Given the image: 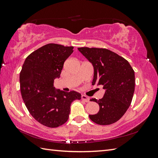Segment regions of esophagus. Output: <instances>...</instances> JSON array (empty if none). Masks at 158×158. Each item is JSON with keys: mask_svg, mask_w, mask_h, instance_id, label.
Returning <instances> with one entry per match:
<instances>
[{"mask_svg": "<svg viewBox=\"0 0 158 158\" xmlns=\"http://www.w3.org/2000/svg\"><path fill=\"white\" fill-rule=\"evenodd\" d=\"M81 99H82L83 100H84V101L86 102H89V98L88 96H85V95H82V96H81Z\"/></svg>", "mask_w": 158, "mask_h": 158, "instance_id": "1", "label": "esophagus"}]
</instances>
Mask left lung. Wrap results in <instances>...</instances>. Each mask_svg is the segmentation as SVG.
<instances>
[{"label": "left lung", "instance_id": "8db88e82", "mask_svg": "<svg viewBox=\"0 0 158 158\" xmlns=\"http://www.w3.org/2000/svg\"><path fill=\"white\" fill-rule=\"evenodd\" d=\"M94 68L92 85H103L105 94L101 99L92 98L99 105V111L89 115L90 119L99 125H109L122 117L132 102L135 76L126 59L107 49L78 48Z\"/></svg>", "mask_w": 158, "mask_h": 158}]
</instances>
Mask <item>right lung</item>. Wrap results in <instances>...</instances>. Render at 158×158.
I'll use <instances>...</instances> for the list:
<instances>
[{
  "label": "right lung",
  "mask_w": 158,
  "mask_h": 158,
  "mask_svg": "<svg viewBox=\"0 0 158 158\" xmlns=\"http://www.w3.org/2000/svg\"><path fill=\"white\" fill-rule=\"evenodd\" d=\"M73 47L49 43L26 58L19 75L22 99L31 115L47 127H57L69 119L70 105L81 98L75 91L65 92L53 87Z\"/></svg>",
  "instance_id": "1"
}]
</instances>
